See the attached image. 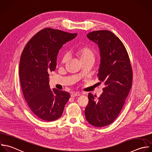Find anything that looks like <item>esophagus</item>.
Masks as SVG:
<instances>
[{
	"mask_svg": "<svg viewBox=\"0 0 152 152\" xmlns=\"http://www.w3.org/2000/svg\"><path fill=\"white\" fill-rule=\"evenodd\" d=\"M80 96V93L79 92H75V93H72V94L71 95V96L72 97H76V96Z\"/></svg>",
	"mask_w": 152,
	"mask_h": 152,
	"instance_id": "34e87169",
	"label": "esophagus"
}]
</instances>
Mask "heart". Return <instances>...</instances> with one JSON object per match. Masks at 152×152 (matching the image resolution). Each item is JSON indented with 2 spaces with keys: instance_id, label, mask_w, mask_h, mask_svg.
<instances>
[{
  "instance_id": "heart-1",
  "label": "heart",
  "mask_w": 152,
  "mask_h": 152,
  "mask_svg": "<svg viewBox=\"0 0 152 152\" xmlns=\"http://www.w3.org/2000/svg\"><path fill=\"white\" fill-rule=\"evenodd\" d=\"M75 55L78 56L80 61L81 62L95 59V53L94 51L89 46H82L77 49L75 51ZM68 59V56L66 53L62 55L61 58V63L65 64Z\"/></svg>"
}]
</instances>
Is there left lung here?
Returning <instances> with one entry per match:
<instances>
[{
	"label": "left lung",
	"instance_id": "1",
	"mask_svg": "<svg viewBox=\"0 0 152 152\" xmlns=\"http://www.w3.org/2000/svg\"><path fill=\"white\" fill-rule=\"evenodd\" d=\"M87 36L99 46L101 59L97 77L105 87L98 98L88 93L85 116L91 125L103 127L113 122L121 112L132 86V69L125 47L113 33L99 30Z\"/></svg>",
	"mask_w": 152,
	"mask_h": 152
}]
</instances>
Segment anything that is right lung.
Returning <instances> with one entry per match:
<instances>
[{
    "instance_id": "right-lung-1",
    "label": "right lung",
    "mask_w": 152,
    "mask_h": 152,
    "mask_svg": "<svg viewBox=\"0 0 152 152\" xmlns=\"http://www.w3.org/2000/svg\"><path fill=\"white\" fill-rule=\"evenodd\" d=\"M77 35L46 28L30 40L22 52L19 74L23 93L32 112L42 120L59 118L69 99V93L50 89L49 72L55 70L57 55L63 45Z\"/></svg>"
}]
</instances>
